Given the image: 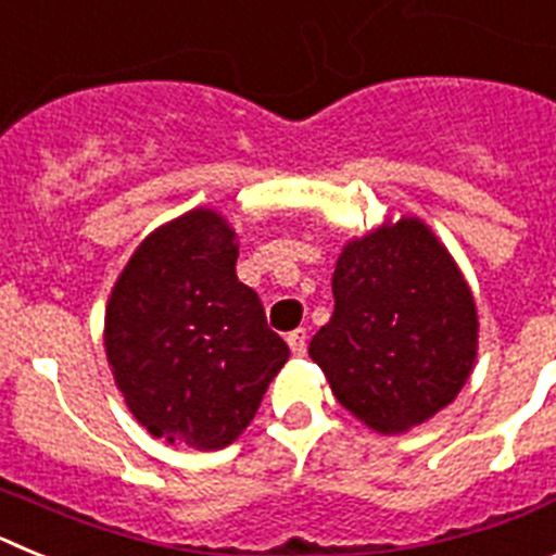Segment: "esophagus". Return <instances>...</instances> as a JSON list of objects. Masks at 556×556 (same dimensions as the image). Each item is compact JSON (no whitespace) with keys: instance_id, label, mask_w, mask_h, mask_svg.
<instances>
[{"instance_id":"34e87169","label":"esophagus","mask_w":556,"mask_h":556,"mask_svg":"<svg viewBox=\"0 0 556 556\" xmlns=\"http://www.w3.org/2000/svg\"><path fill=\"white\" fill-rule=\"evenodd\" d=\"M287 342H289V351H292L294 356H303V353H306L308 331L306 328H294V331L287 337Z\"/></svg>"}]
</instances>
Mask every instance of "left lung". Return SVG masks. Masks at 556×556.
<instances>
[{
  "label": "left lung",
  "mask_w": 556,
  "mask_h": 556,
  "mask_svg": "<svg viewBox=\"0 0 556 556\" xmlns=\"http://www.w3.org/2000/svg\"><path fill=\"white\" fill-rule=\"evenodd\" d=\"M331 289V320L308 356L348 412L401 434L459 395L479 320L470 287L429 225L401 217L348 242Z\"/></svg>",
  "instance_id": "1"
}]
</instances>
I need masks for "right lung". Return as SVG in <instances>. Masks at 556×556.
<instances>
[{"label":"right lung","instance_id":"1","mask_svg":"<svg viewBox=\"0 0 556 556\" xmlns=\"http://www.w3.org/2000/svg\"><path fill=\"white\" fill-rule=\"evenodd\" d=\"M236 230L194 208L152 230L105 308V353L127 409L166 443L219 451L255 417L289 358L236 278Z\"/></svg>","mask_w":556,"mask_h":556}]
</instances>
